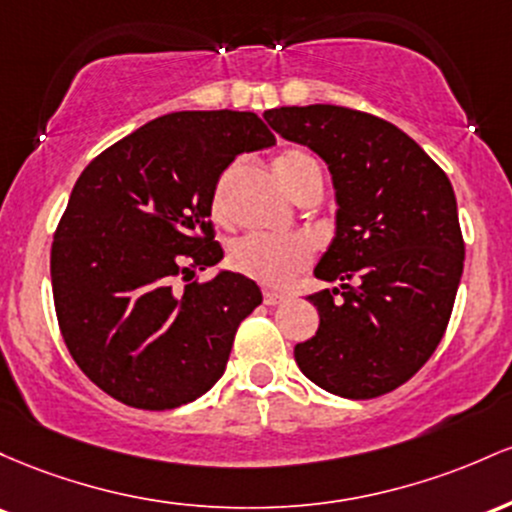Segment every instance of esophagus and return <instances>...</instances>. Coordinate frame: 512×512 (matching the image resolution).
Masks as SVG:
<instances>
[{"label": "esophagus", "instance_id": "obj_1", "mask_svg": "<svg viewBox=\"0 0 512 512\" xmlns=\"http://www.w3.org/2000/svg\"><path fill=\"white\" fill-rule=\"evenodd\" d=\"M287 300V297L283 295V292H275V290H263V302L271 304V307H275V304H283Z\"/></svg>", "mask_w": 512, "mask_h": 512}]
</instances>
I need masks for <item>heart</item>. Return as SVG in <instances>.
Segmentation results:
<instances>
[{
	"instance_id": "heart-1",
	"label": "heart",
	"mask_w": 512,
	"mask_h": 512,
	"mask_svg": "<svg viewBox=\"0 0 512 512\" xmlns=\"http://www.w3.org/2000/svg\"><path fill=\"white\" fill-rule=\"evenodd\" d=\"M275 174L285 191L297 198L312 183H321V166L307 149L292 147L280 152L275 159ZM234 169L222 174L212 195V212L225 220L229 212V188H232ZM232 271L268 287H283L302 273L312 261V246L302 237H273V234H246L234 241L227 256Z\"/></svg>"
}]
</instances>
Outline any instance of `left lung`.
<instances>
[{"instance_id": "1", "label": "left lung", "mask_w": 512, "mask_h": 512, "mask_svg": "<svg viewBox=\"0 0 512 512\" xmlns=\"http://www.w3.org/2000/svg\"><path fill=\"white\" fill-rule=\"evenodd\" d=\"M266 120L319 154L336 188V237L309 295L319 331L297 343L300 370L326 392L375 399L409 382L435 353L464 266L452 183L416 142L355 108L283 106Z\"/></svg>"}]
</instances>
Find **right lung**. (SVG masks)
<instances>
[{"instance_id": "obj_1", "label": "right lung", "mask_w": 512, "mask_h": 512, "mask_svg": "<svg viewBox=\"0 0 512 512\" xmlns=\"http://www.w3.org/2000/svg\"><path fill=\"white\" fill-rule=\"evenodd\" d=\"M271 145L256 113L179 111L103 149L74 183L50 251L57 324L79 370L120 404L176 409L225 372L261 290L229 271L191 278L222 258L210 222L222 171Z\"/></svg>"}]
</instances>
